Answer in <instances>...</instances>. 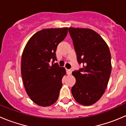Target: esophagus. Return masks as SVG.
<instances>
[{
	"label": "esophagus",
	"instance_id": "obj_1",
	"mask_svg": "<svg viewBox=\"0 0 126 126\" xmlns=\"http://www.w3.org/2000/svg\"><path fill=\"white\" fill-rule=\"evenodd\" d=\"M66 71H67V74H68V75H70L72 73L71 69H66Z\"/></svg>",
	"mask_w": 126,
	"mask_h": 126
}]
</instances>
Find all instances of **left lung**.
I'll return each instance as SVG.
<instances>
[{
  "label": "left lung",
  "instance_id": "left-lung-1",
  "mask_svg": "<svg viewBox=\"0 0 126 126\" xmlns=\"http://www.w3.org/2000/svg\"><path fill=\"white\" fill-rule=\"evenodd\" d=\"M79 64L73 71L76 84L71 89L75 100L84 106L94 104L105 92L111 71V53L103 39L89 28H68Z\"/></svg>",
  "mask_w": 126,
  "mask_h": 126
}]
</instances>
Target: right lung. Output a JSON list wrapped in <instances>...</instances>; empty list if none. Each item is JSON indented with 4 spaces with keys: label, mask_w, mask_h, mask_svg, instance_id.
I'll use <instances>...</instances> for the list:
<instances>
[{
    "label": "right lung",
    "mask_w": 126,
    "mask_h": 126,
    "mask_svg": "<svg viewBox=\"0 0 126 126\" xmlns=\"http://www.w3.org/2000/svg\"><path fill=\"white\" fill-rule=\"evenodd\" d=\"M68 30L62 28L39 31L29 39L23 50L21 66L23 84L30 99L41 107L52 105L58 98L66 69L53 63L57 60V46L66 37Z\"/></svg>",
    "instance_id": "obj_1"
}]
</instances>
